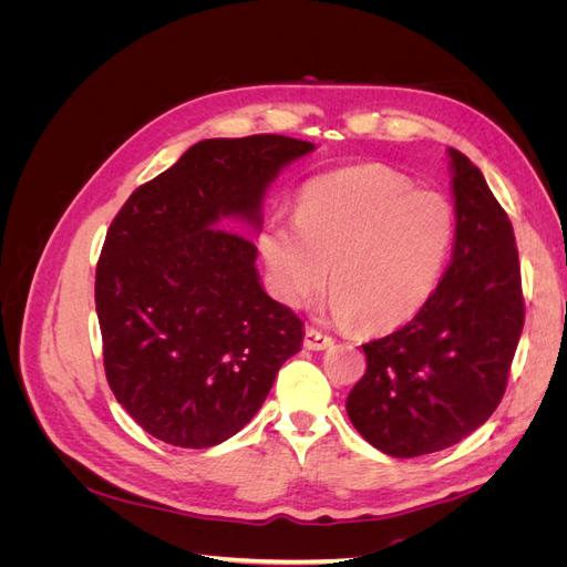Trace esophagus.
<instances>
[{
  "mask_svg": "<svg viewBox=\"0 0 567 567\" xmlns=\"http://www.w3.org/2000/svg\"><path fill=\"white\" fill-rule=\"evenodd\" d=\"M333 346V338L321 333L319 329H315V326H307L305 329V348L307 350H326Z\"/></svg>",
  "mask_w": 567,
  "mask_h": 567,
  "instance_id": "esophagus-1",
  "label": "esophagus"
}]
</instances>
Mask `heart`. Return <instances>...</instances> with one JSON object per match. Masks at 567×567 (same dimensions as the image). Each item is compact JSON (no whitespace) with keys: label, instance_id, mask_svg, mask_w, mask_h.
Returning <instances> with one entry per match:
<instances>
[{"label":"heart","instance_id":"1","mask_svg":"<svg viewBox=\"0 0 567 567\" xmlns=\"http://www.w3.org/2000/svg\"><path fill=\"white\" fill-rule=\"evenodd\" d=\"M452 236L454 215L440 194L411 192L400 173L364 163L307 182L296 221H267L257 246L284 302L319 296L329 271L336 317L383 333L433 296Z\"/></svg>","mask_w":567,"mask_h":567}]
</instances>
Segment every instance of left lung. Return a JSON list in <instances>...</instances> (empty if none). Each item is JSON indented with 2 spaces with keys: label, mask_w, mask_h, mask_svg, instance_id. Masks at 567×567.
I'll return each mask as SVG.
<instances>
[{
  "label": "left lung",
  "mask_w": 567,
  "mask_h": 567,
  "mask_svg": "<svg viewBox=\"0 0 567 567\" xmlns=\"http://www.w3.org/2000/svg\"><path fill=\"white\" fill-rule=\"evenodd\" d=\"M456 238L421 312L367 342V373L348 394L352 425L375 450L411 458L447 450L499 406L525 321L511 219L483 173L450 148Z\"/></svg>",
  "instance_id": "obj_1"
}]
</instances>
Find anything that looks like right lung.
I'll use <instances>...</instances> for the list:
<instances>
[{
	"label": "right lung",
	"instance_id": "add662e5",
	"mask_svg": "<svg viewBox=\"0 0 567 567\" xmlns=\"http://www.w3.org/2000/svg\"><path fill=\"white\" fill-rule=\"evenodd\" d=\"M315 144L279 134L203 140L120 208L96 265V315L115 400L167 444L205 450L257 414L302 321L271 300L250 238L281 169Z\"/></svg>",
	"mask_w": 567,
	"mask_h": 567
}]
</instances>
